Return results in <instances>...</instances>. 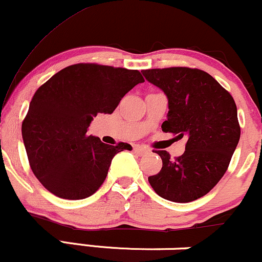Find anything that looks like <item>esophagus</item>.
<instances>
[{"label":"esophagus","instance_id":"obj_1","mask_svg":"<svg viewBox=\"0 0 262 262\" xmlns=\"http://www.w3.org/2000/svg\"><path fill=\"white\" fill-rule=\"evenodd\" d=\"M148 151H149V150L146 148H144V146H140V145H135L134 146V152L137 155H139V156L145 155Z\"/></svg>","mask_w":262,"mask_h":262}]
</instances>
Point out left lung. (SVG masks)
Returning a JSON list of instances; mask_svg holds the SVG:
<instances>
[{
	"label": "left lung",
	"instance_id": "8db88e82",
	"mask_svg": "<svg viewBox=\"0 0 262 262\" xmlns=\"http://www.w3.org/2000/svg\"><path fill=\"white\" fill-rule=\"evenodd\" d=\"M169 98L167 119L162 132L186 137V150L171 159L158 150L162 167L149 176L159 196L177 203L203 197L224 176L240 139L236 104L214 77L200 69H149L141 71Z\"/></svg>",
	"mask_w": 262,
	"mask_h": 262
}]
</instances>
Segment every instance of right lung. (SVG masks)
Masks as SVG:
<instances>
[{
	"label": "right lung",
	"mask_w": 262,
	"mask_h": 262,
	"mask_svg": "<svg viewBox=\"0 0 262 262\" xmlns=\"http://www.w3.org/2000/svg\"><path fill=\"white\" fill-rule=\"evenodd\" d=\"M144 82L138 70L80 62L56 73L35 91L22 123L29 166L39 182L65 200L92 196L113 156L130 150L87 135L93 117L113 113L125 93Z\"/></svg>",
	"instance_id": "1"
}]
</instances>
